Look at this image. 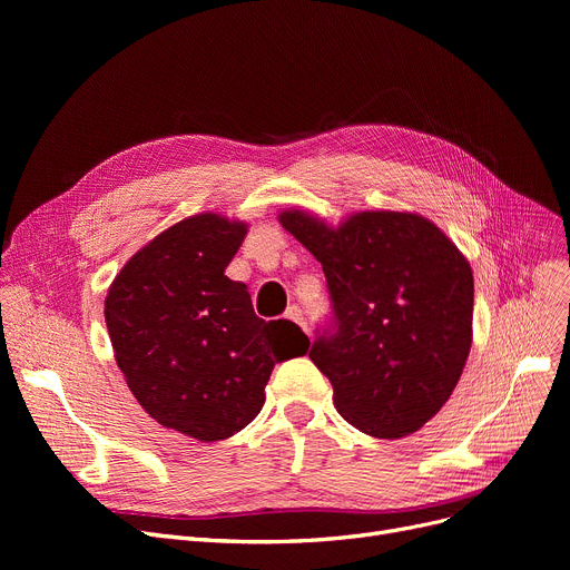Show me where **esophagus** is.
<instances>
[{"mask_svg": "<svg viewBox=\"0 0 570 570\" xmlns=\"http://www.w3.org/2000/svg\"><path fill=\"white\" fill-rule=\"evenodd\" d=\"M288 321H293V323H297V325H301L303 327V331H307V325H305V316H303V309L301 307H288L286 309V314H284Z\"/></svg>", "mask_w": 570, "mask_h": 570, "instance_id": "34e87169", "label": "esophagus"}]
</instances>
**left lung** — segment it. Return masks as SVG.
<instances>
[{
	"instance_id": "1",
	"label": "left lung",
	"mask_w": 570,
	"mask_h": 570,
	"mask_svg": "<svg viewBox=\"0 0 570 570\" xmlns=\"http://www.w3.org/2000/svg\"><path fill=\"white\" fill-rule=\"evenodd\" d=\"M279 224L323 265L335 333L312 363L331 379L335 409L376 439L421 430L453 395L473 340L466 256L417 213L363 209L337 226L288 207Z\"/></svg>"
}]
</instances>
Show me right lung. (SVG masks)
<instances>
[{
    "instance_id": "1",
    "label": "right lung",
    "mask_w": 570,
    "mask_h": 570,
    "mask_svg": "<svg viewBox=\"0 0 570 570\" xmlns=\"http://www.w3.org/2000/svg\"><path fill=\"white\" fill-rule=\"evenodd\" d=\"M247 228L217 213L177 222L125 263L106 295L115 361L138 404L205 443L247 428L275 363L309 348L295 323L258 318L247 284L224 275ZM284 334L296 340L291 354L276 351Z\"/></svg>"
}]
</instances>
